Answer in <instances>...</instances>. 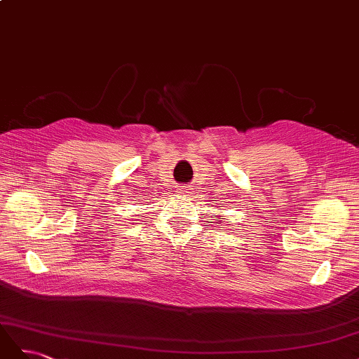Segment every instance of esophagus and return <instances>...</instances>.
I'll return each mask as SVG.
<instances>
[{
	"instance_id": "obj_1",
	"label": "esophagus",
	"mask_w": 359,
	"mask_h": 359,
	"mask_svg": "<svg viewBox=\"0 0 359 359\" xmlns=\"http://www.w3.org/2000/svg\"><path fill=\"white\" fill-rule=\"evenodd\" d=\"M189 190H190L189 187L182 186V187H180V189H178V193H180V194H186V193H189Z\"/></svg>"
}]
</instances>
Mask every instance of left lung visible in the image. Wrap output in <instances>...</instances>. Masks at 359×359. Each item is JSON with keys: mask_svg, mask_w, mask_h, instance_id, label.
Instances as JSON below:
<instances>
[{"mask_svg": "<svg viewBox=\"0 0 359 359\" xmlns=\"http://www.w3.org/2000/svg\"><path fill=\"white\" fill-rule=\"evenodd\" d=\"M215 220H217V222H219V219H215Z\"/></svg>", "mask_w": 359, "mask_h": 359, "instance_id": "left-lung-1", "label": "left lung"}]
</instances>
